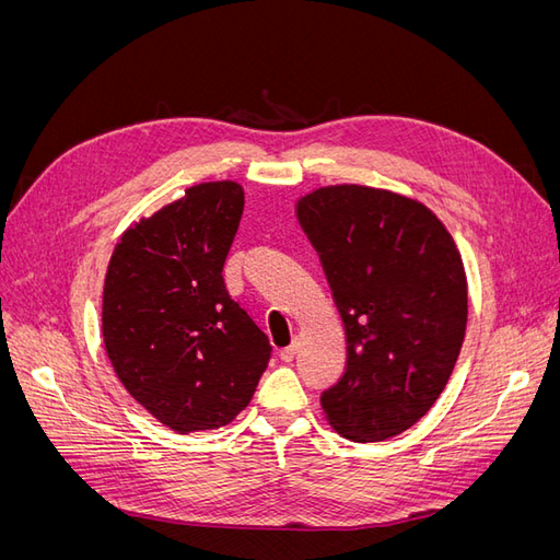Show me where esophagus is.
I'll list each match as a JSON object with an SVG mask.
<instances>
[{
    "instance_id": "34e87169",
    "label": "esophagus",
    "mask_w": 560,
    "mask_h": 560,
    "mask_svg": "<svg viewBox=\"0 0 560 560\" xmlns=\"http://www.w3.org/2000/svg\"><path fill=\"white\" fill-rule=\"evenodd\" d=\"M296 350H299V341H294V343H290L287 348H282V350H280V360H282V362H292Z\"/></svg>"
}]
</instances>
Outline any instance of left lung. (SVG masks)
I'll list each match as a JSON object with an SVG mask.
<instances>
[{"label":"left lung","mask_w":560,"mask_h":560,"mask_svg":"<svg viewBox=\"0 0 560 560\" xmlns=\"http://www.w3.org/2000/svg\"><path fill=\"white\" fill-rule=\"evenodd\" d=\"M348 338V362L319 401L352 442H383L425 416L467 327V278L451 233L418 200L358 184L299 200Z\"/></svg>","instance_id":"8db88e82"}]
</instances>
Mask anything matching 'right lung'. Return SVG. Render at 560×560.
<instances>
[{"label":"right lung","instance_id":"add662e5","mask_svg":"<svg viewBox=\"0 0 560 560\" xmlns=\"http://www.w3.org/2000/svg\"><path fill=\"white\" fill-rule=\"evenodd\" d=\"M243 208L241 184H196L128 229L107 268L103 336L112 366L179 434L238 416L273 352L222 276Z\"/></svg>","mask_w":560,"mask_h":560}]
</instances>
